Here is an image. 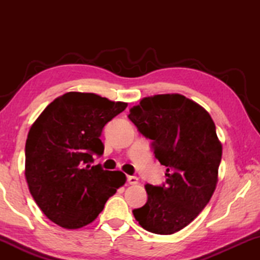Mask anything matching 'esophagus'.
I'll list each match as a JSON object with an SVG mask.
<instances>
[{
	"label": "esophagus",
	"instance_id": "1",
	"mask_svg": "<svg viewBox=\"0 0 260 260\" xmlns=\"http://www.w3.org/2000/svg\"><path fill=\"white\" fill-rule=\"evenodd\" d=\"M127 181H128V183L131 184H138L139 179L136 177H133V175H128V177H127Z\"/></svg>",
	"mask_w": 260,
	"mask_h": 260
}]
</instances>
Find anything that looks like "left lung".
Segmentation results:
<instances>
[{"instance_id":"obj_1","label":"left lung","mask_w":260,"mask_h":260,"mask_svg":"<svg viewBox=\"0 0 260 260\" xmlns=\"http://www.w3.org/2000/svg\"><path fill=\"white\" fill-rule=\"evenodd\" d=\"M128 118L166 166V182L146 184L147 203L133 214L148 232L174 234L203 211L215 190L222 155L215 125L206 110L180 94L144 98Z\"/></svg>"}]
</instances>
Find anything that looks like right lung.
Returning a JSON list of instances; mask_svg holds the SVG:
<instances>
[{"mask_svg": "<svg viewBox=\"0 0 260 260\" xmlns=\"http://www.w3.org/2000/svg\"><path fill=\"white\" fill-rule=\"evenodd\" d=\"M126 107L96 94L70 91L52 101L30 127L25 177L35 203L56 225L77 230L94 221L125 183L120 171L91 162L94 155H103L104 126Z\"/></svg>", "mask_w": 260, "mask_h": 260, "instance_id": "obj_1", "label": "right lung"}]
</instances>
